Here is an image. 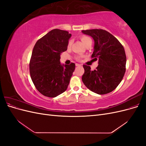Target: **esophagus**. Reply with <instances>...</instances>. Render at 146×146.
I'll return each instance as SVG.
<instances>
[{"label": "esophagus", "instance_id": "34e87169", "mask_svg": "<svg viewBox=\"0 0 146 146\" xmlns=\"http://www.w3.org/2000/svg\"><path fill=\"white\" fill-rule=\"evenodd\" d=\"M76 66H82V64H76Z\"/></svg>", "mask_w": 146, "mask_h": 146}]
</instances>
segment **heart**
Returning <instances> with one entry per match:
<instances>
[{"instance_id": "heart-1", "label": "heart", "mask_w": 146, "mask_h": 146, "mask_svg": "<svg viewBox=\"0 0 146 146\" xmlns=\"http://www.w3.org/2000/svg\"><path fill=\"white\" fill-rule=\"evenodd\" d=\"M80 39H81V41H82V42L84 44V45H85V46L86 44L88 42H89L90 41H92L90 37L86 36H82L80 37ZM71 44H72L71 41H69V42H68V47H70V45H71ZM77 58L78 60H79V59H80V57L78 56Z\"/></svg>"}]
</instances>
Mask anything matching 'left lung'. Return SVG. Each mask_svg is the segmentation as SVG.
Instances as JSON below:
<instances>
[{
    "instance_id": "left-lung-1",
    "label": "left lung",
    "mask_w": 146,
    "mask_h": 146,
    "mask_svg": "<svg viewBox=\"0 0 146 146\" xmlns=\"http://www.w3.org/2000/svg\"><path fill=\"white\" fill-rule=\"evenodd\" d=\"M94 41L92 58L99 60L98 66L91 70L84 64L82 81L88 89L98 94H105L115 90L125 72L126 55L124 48L117 39L102 29L82 30Z\"/></svg>"
}]
</instances>
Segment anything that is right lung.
<instances>
[{
    "label": "right lung",
    "instance_id": "1",
    "mask_svg": "<svg viewBox=\"0 0 146 146\" xmlns=\"http://www.w3.org/2000/svg\"><path fill=\"white\" fill-rule=\"evenodd\" d=\"M71 34L54 29L36 42L30 61L31 78L42 95L55 98L66 90L76 64H61L60 55L68 48Z\"/></svg>",
    "mask_w": 146,
    "mask_h": 146
}]
</instances>
